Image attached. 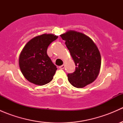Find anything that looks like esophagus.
Listing matches in <instances>:
<instances>
[{"mask_svg": "<svg viewBox=\"0 0 123 123\" xmlns=\"http://www.w3.org/2000/svg\"><path fill=\"white\" fill-rule=\"evenodd\" d=\"M59 68L60 69H64V68H65V65H61V66H59Z\"/></svg>", "mask_w": 123, "mask_h": 123, "instance_id": "34e87169", "label": "esophagus"}]
</instances>
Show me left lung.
Returning a JSON list of instances; mask_svg holds the SVG:
<instances>
[{
  "label": "left lung",
  "mask_w": 123,
  "mask_h": 123,
  "mask_svg": "<svg viewBox=\"0 0 123 123\" xmlns=\"http://www.w3.org/2000/svg\"><path fill=\"white\" fill-rule=\"evenodd\" d=\"M75 62V71L68 74V80L73 86L83 88L93 82L101 65L99 51L92 40L85 34L68 31L61 34Z\"/></svg>",
  "instance_id": "8db88e82"
}]
</instances>
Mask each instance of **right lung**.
I'll use <instances>...</instances> for the list:
<instances>
[{"label": "right lung", "mask_w": 123, "mask_h": 123, "mask_svg": "<svg viewBox=\"0 0 123 123\" xmlns=\"http://www.w3.org/2000/svg\"><path fill=\"white\" fill-rule=\"evenodd\" d=\"M58 38L44 34L29 41L21 52L19 65L24 77L36 85H44L53 79L57 68L47 54L49 44Z\"/></svg>", "instance_id": "right-lung-1"}]
</instances>
